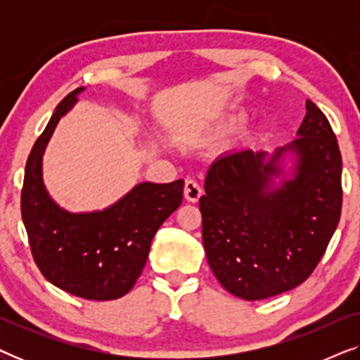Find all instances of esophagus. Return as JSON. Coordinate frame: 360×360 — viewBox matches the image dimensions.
I'll return each mask as SVG.
<instances>
[{
  "mask_svg": "<svg viewBox=\"0 0 360 360\" xmlns=\"http://www.w3.org/2000/svg\"><path fill=\"white\" fill-rule=\"evenodd\" d=\"M201 193H203V190H201V185L198 181L193 180V179H188L185 181V190H184V195L185 198L191 201V203H196V201L200 200Z\"/></svg>",
  "mask_w": 360,
  "mask_h": 360,
  "instance_id": "obj_1",
  "label": "esophagus"
}]
</instances>
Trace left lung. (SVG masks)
Listing matches in <instances>:
<instances>
[{"instance_id":"obj_1","label":"left lung","mask_w":360,"mask_h":360,"mask_svg":"<svg viewBox=\"0 0 360 360\" xmlns=\"http://www.w3.org/2000/svg\"><path fill=\"white\" fill-rule=\"evenodd\" d=\"M297 136L274 152H224L206 174V259L219 283L249 302L303 283L341 218V152L313 101Z\"/></svg>"}]
</instances>
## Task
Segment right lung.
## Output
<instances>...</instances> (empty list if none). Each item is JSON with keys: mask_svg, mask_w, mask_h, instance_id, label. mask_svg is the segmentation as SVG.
Wrapping results in <instances>:
<instances>
[{"mask_svg": "<svg viewBox=\"0 0 360 360\" xmlns=\"http://www.w3.org/2000/svg\"><path fill=\"white\" fill-rule=\"evenodd\" d=\"M85 86L58 103L26 164L21 214L29 244L44 277L63 292L85 300H116L134 287L162 223L181 205L184 180L141 181L108 206L72 213L49 195L42 157L60 117L77 105Z\"/></svg>", "mask_w": 360, "mask_h": 360, "instance_id": "obj_1", "label": "right lung"}]
</instances>
